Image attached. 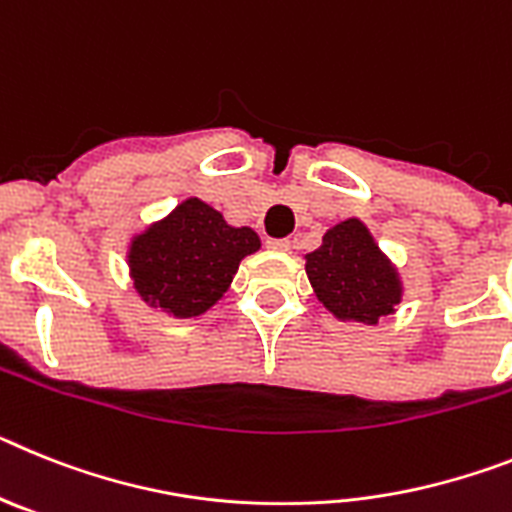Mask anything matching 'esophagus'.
<instances>
[{"label":"esophagus","instance_id":"esophagus-1","mask_svg":"<svg viewBox=\"0 0 512 512\" xmlns=\"http://www.w3.org/2000/svg\"><path fill=\"white\" fill-rule=\"evenodd\" d=\"M268 247L275 252H288L291 250V242L288 239H268Z\"/></svg>","mask_w":512,"mask_h":512}]
</instances>
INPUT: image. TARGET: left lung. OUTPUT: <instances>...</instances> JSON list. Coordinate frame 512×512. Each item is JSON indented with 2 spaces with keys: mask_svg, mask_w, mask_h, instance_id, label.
<instances>
[{
  "mask_svg": "<svg viewBox=\"0 0 512 512\" xmlns=\"http://www.w3.org/2000/svg\"><path fill=\"white\" fill-rule=\"evenodd\" d=\"M306 275L317 299L350 322L376 324L402 299L397 270L358 219L342 221L324 234L322 247L306 255Z\"/></svg>",
  "mask_w": 512,
  "mask_h": 512,
  "instance_id": "left-lung-1",
  "label": "left lung"
}]
</instances>
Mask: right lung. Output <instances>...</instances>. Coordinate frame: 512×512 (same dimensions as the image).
Wrapping results in <instances>:
<instances>
[{"label": "right lung", "instance_id": "add662e5", "mask_svg": "<svg viewBox=\"0 0 512 512\" xmlns=\"http://www.w3.org/2000/svg\"><path fill=\"white\" fill-rule=\"evenodd\" d=\"M260 250L252 229H234L198 198L182 201L131 242L128 265L141 299L175 317H198L229 288L242 257Z\"/></svg>", "mask_w": 512, "mask_h": 512}]
</instances>
